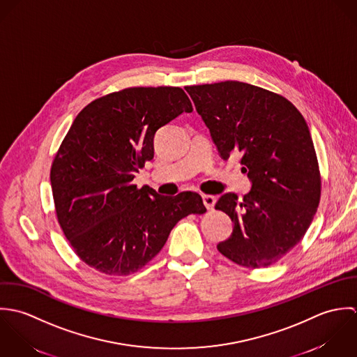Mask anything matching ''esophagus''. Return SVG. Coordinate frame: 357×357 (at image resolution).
I'll return each mask as SVG.
<instances>
[{
    "instance_id": "esophagus-1",
    "label": "esophagus",
    "mask_w": 357,
    "mask_h": 357,
    "mask_svg": "<svg viewBox=\"0 0 357 357\" xmlns=\"http://www.w3.org/2000/svg\"><path fill=\"white\" fill-rule=\"evenodd\" d=\"M203 203H204V206L207 207V210H213L215 203H216V199H215L214 196L204 195V196H203Z\"/></svg>"
}]
</instances>
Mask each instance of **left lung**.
I'll list each match as a JSON object with an SVG mask.
<instances>
[{
  "mask_svg": "<svg viewBox=\"0 0 357 357\" xmlns=\"http://www.w3.org/2000/svg\"><path fill=\"white\" fill-rule=\"evenodd\" d=\"M219 155L240 154L251 190L215 204L233 231L216 248L251 269L276 264L303 237L320 202V172L309 127L298 109L264 88L222 81L185 88Z\"/></svg>",
  "mask_w": 357,
  "mask_h": 357,
  "instance_id": "obj_1",
  "label": "left lung"
}]
</instances>
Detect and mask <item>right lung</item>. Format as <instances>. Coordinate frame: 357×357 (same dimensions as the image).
<instances>
[{
    "mask_svg": "<svg viewBox=\"0 0 357 357\" xmlns=\"http://www.w3.org/2000/svg\"><path fill=\"white\" fill-rule=\"evenodd\" d=\"M193 106L182 88L135 86L85 106L51 168L59 225L77 255L110 276L138 272L164 247L172 227L204 214L195 192L160 196L132 185L154 155V135Z\"/></svg>",
    "mask_w": 357,
    "mask_h": 357,
    "instance_id": "1",
    "label": "right lung"
}]
</instances>
